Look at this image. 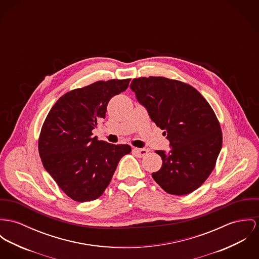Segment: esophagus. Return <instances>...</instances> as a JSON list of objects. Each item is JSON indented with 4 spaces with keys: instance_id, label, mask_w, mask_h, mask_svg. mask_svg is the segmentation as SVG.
<instances>
[{
    "instance_id": "obj_1",
    "label": "esophagus",
    "mask_w": 259,
    "mask_h": 259,
    "mask_svg": "<svg viewBox=\"0 0 259 259\" xmlns=\"http://www.w3.org/2000/svg\"><path fill=\"white\" fill-rule=\"evenodd\" d=\"M133 152H134V153H136L139 157H144V156L148 153V150H147V149H144V148H143V149L134 148V149H133Z\"/></svg>"
}]
</instances>
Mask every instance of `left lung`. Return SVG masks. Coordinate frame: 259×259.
I'll list each match as a JSON object with an SVG mask.
<instances>
[{"instance_id":"obj_1","label":"left lung","mask_w":259,"mask_h":259,"mask_svg":"<svg viewBox=\"0 0 259 259\" xmlns=\"http://www.w3.org/2000/svg\"><path fill=\"white\" fill-rule=\"evenodd\" d=\"M130 88L171 147L168 154L156 151L162 164L153 179L169 194L193 192L215 168L222 149V130L211 105L192 85L164 77L137 78Z\"/></svg>"}]
</instances>
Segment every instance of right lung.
Masks as SVG:
<instances>
[{"mask_svg": "<svg viewBox=\"0 0 259 259\" xmlns=\"http://www.w3.org/2000/svg\"><path fill=\"white\" fill-rule=\"evenodd\" d=\"M125 80H99L62 96L49 111L38 139L44 168L71 199H98L110 183L129 145H113L93 137L105 117L107 103L124 92Z\"/></svg>", "mask_w": 259, "mask_h": 259, "instance_id": "add662e5", "label": "right lung"}]
</instances>
